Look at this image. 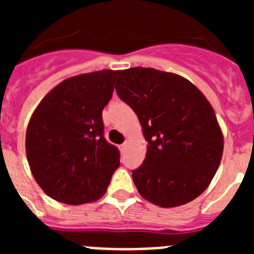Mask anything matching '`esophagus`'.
Here are the masks:
<instances>
[{
    "instance_id": "34e87169",
    "label": "esophagus",
    "mask_w": 254,
    "mask_h": 254,
    "mask_svg": "<svg viewBox=\"0 0 254 254\" xmlns=\"http://www.w3.org/2000/svg\"><path fill=\"white\" fill-rule=\"evenodd\" d=\"M127 147H128V142H125L123 145H121V151H126Z\"/></svg>"
}]
</instances>
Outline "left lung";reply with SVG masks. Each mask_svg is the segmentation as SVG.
<instances>
[{
  "label": "left lung",
  "instance_id": "obj_1",
  "mask_svg": "<svg viewBox=\"0 0 254 254\" xmlns=\"http://www.w3.org/2000/svg\"><path fill=\"white\" fill-rule=\"evenodd\" d=\"M116 90L137 114L147 141L146 158L132 172L138 193L160 207L197 198L224 150L223 131L206 96L183 76L145 67L120 71Z\"/></svg>",
  "mask_w": 254,
  "mask_h": 254
}]
</instances>
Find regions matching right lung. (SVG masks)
I'll use <instances>...</instances> for the list:
<instances>
[{"instance_id":"obj_1","label":"right lung","mask_w":254,"mask_h":254,"mask_svg":"<svg viewBox=\"0 0 254 254\" xmlns=\"http://www.w3.org/2000/svg\"><path fill=\"white\" fill-rule=\"evenodd\" d=\"M118 73L102 69L66 78L31 114L25 138L29 167L39 187L58 202H95L120 167V151L103 136L102 118Z\"/></svg>"}]
</instances>
